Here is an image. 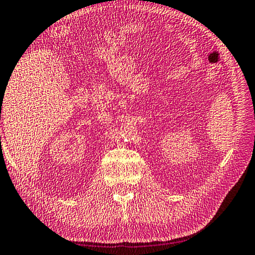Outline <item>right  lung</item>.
<instances>
[{
	"label": "right lung",
	"mask_w": 255,
	"mask_h": 255,
	"mask_svg": "<svg viewBox=\"0 0 255 255\" xmlns=\"http://www.w3.org/2000/svg\"><path fill=\"white\" fill-rule=\"evenodd\" d=\"M0 119H1V118H0Z\"/></svg>",
	"instance_id": "add662e5"
}]
</instances>
